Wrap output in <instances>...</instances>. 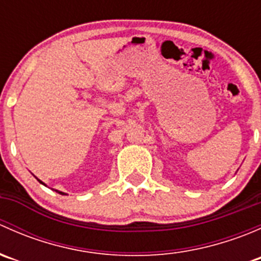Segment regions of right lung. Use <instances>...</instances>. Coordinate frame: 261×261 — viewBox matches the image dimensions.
Returning <instances> with one entry per match:
<instances>
[{
    "label": "right lung",
    "mask_w": 261,
    "mask_h": 261,
    "mask_svg": "<svg viewBox=\"0 0 261 261\" xmlns=\"http://www.w3.org/2000/svg\"><path fill=\"white\" fill-rule=\"evenodd\" d=\"M38 180H39V179H38ZM39 181H40V180H39ZM40 183H43V181H40ZM57 192H58V191H57ZM59 193H60V194H64V193H62V192H59Z\"/></svg>",
    "instance_id": "obj_1"
}]
</instances>
